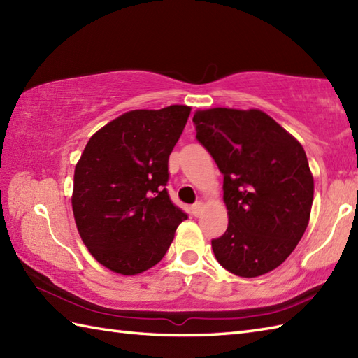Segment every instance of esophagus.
<instances>
[{"mask_svg": "<svg viewBox=\"0 0 358 358\" xmlns=\"http://www.w3.org/2000/svg\"><path fill=\"white\" fill-rule=\"evenodd\" d=\"M191 210H192V214H194L195 217H199V215L201 214V212H203V203H201V201H196L195 204H192Z\"/></svg>", "mask_w": 358, "mask_h": 358, "instance_id": "obj_1", "label": "esophagus"}]
</instances>
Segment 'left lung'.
<instances>
[{"instance_id":"1","label":"left lung","mask_w":358,"mask_h":358,"mask_svg":"<svg viewBox=\"0 0 358 358\" xmlns=\"http://www.w3.org/2000/svg\"><path fill=\"white\" fill-rule=\"evenodd\" d=\"M192 121L196 140L223 173L229 224L212 240L215 258L245 278L273 271L309 223L314 178L305 149L257 109L196 110Z\"/></svg>"}]
</instances>
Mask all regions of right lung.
<instances>
[{"label": "right lung", "instance_id": "obj_1", "mask_svg": "<svg viewBox=\"0 0 358 358\" xmlns=\"http://www.w3.org/2000/svg\"><path fill=\"white\" fill-rule=\"evenodd\" d=\"M191 113L131 110L90 136L75 166L72 209L98 263L135 275L155 266L187 218L167 194L169 155Z\"/></svg>", "mask_w": 358, "mask_h": 358}]
</instances>
